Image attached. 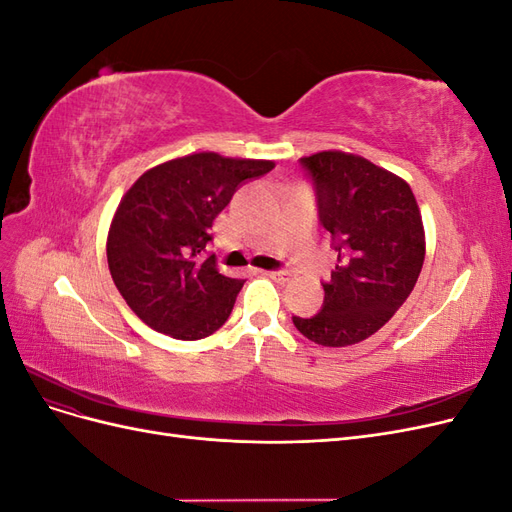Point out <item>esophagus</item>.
Masks as SVG:
<instances>
[{"instance_id": "1", "label": "esophagus", "mask_w": 512, "mask_h": 512, "mask_svg": "<svg viewBox=\"0 0 512 512\" xmlns=\"http://www.w3.org/2000/svg\"><path fill=\"white\" fill-rule=\"evenodd\" d=\"M265 275L271 277V280H275V282H288L290 280L288 271H265Z\"/></svg>"}]
</instances>
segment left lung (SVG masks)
<instances>
[{"mask_svg": "<svg viewBox=\"0 0 512 512\" xmlns=\"http://www.w3.org/2000/svg\"><path fill=\"white\" fill-rule=\"evenodd\" d=\"M301 162L312 175L337 265L331 282L322 284L320 314L292 322L318 346L359 344L395 316L421 275V209L406 179L356 153L329 149Z\"/></svg>", "mask_w": 512, "mask_h": 512, "instance_id": "1", "label": "left lung"}]
</instances>
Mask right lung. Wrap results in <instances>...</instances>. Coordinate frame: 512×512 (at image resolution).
I'll return each mask as SVG.
<instances>
[{"label":"right lung","instance_id":"obj_1","mask_svg":"<svg viewBox=\"0 0 512 512\" xmlns=\"http://www.w3.org/2000/svg\"><path fill=\"white\" fill-rule=\"evenodd\" d=\"M273 168V160L200 151L149 168L123 194L106 258L121 297L147 327L192 342L228 320L243 280L205 256L209 230L245 179Z\"/></svg>","mask_w":512,"mask_h":512}]
</instances>
